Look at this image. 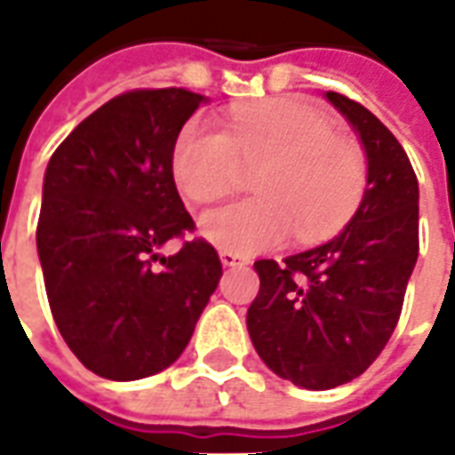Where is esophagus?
Segmentation results:
<instances>
[{
    "mask_svg": "<svg viewBox=\"0 0 455 455\" xmlns=\"http://www.w3.org/2000/svg\"><path fill=\"white\" fill-rule=\"evenodd\" d=\"M219 260L224 267H236V266H246V258L241 253H234V251H221L219 253Z\"/></svg>",
    "mask_w": 455,
    "mask_h": 455,
    "instance_id": "34e87169",
    "label": "esophagus"
}]
</instances>
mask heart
I'll list each match as a JSON object with an SVG mask.
<instances>
[{"mask_svg": "<svg viewBox=\"0 0 455 455\" xmlns=\"http://www.w3.org/2000/svg\"><path fill=\"white\" fill-rule=\"evenodd\" d=\"M258 170V197L207 209L199 236L234 253L285 243L297 228L305 243L339 234L361 207L368 185L365 153L336 133L329 116L305 104H275L234 114L227 131L192 119L172 150V178L189 202L224 197Z\"/></svg>", "mask_w": 455, "mask_h": 455, "instance_id": "1", "label": "heart"}]
</instances>
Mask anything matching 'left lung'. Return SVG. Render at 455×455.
Listing matches in <instances>:
<instances>
[{
	"label": "left lung",
	"mask_w": 455,
	"mask_h": 455,
	"mask_svg": "<svg viewBox=\"0 0 455 455\" xmlns=\"http://www.w3.org/2000/svg\"><path fill=\"white\" fill-rule=\"evenodd\" d=\"M326 100L348 119L368 158L361 207L339 236L283 263L256 260L260 277L246 326L270 371L329 390L368 371L400 319L419 256V185L407 153L363 104Z\"/></svg>",
	"instance_id": "left-lung-1"
}]
</instances>
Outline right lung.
I'll use <instances>...</instances> for the list:
<instances>
[{
  "instance_id": "obj_1",
  "label": "right lung",
  "mask_w": 455,
  "mask_h": 455,
  "mask_svg": "<svg viewBox=\"0 0 455 455\" xmlns=\"http://www.w3.org/2000/svg\"><path fill=\"white\" fill-rule=\"evenodd\" d=\"M207 97L182 87L119 94L77 124L48 160L36 246L48 305L70 351L107 380L178 361L221 277L172 178L185 121Z\"/></svg>"
}]
</instances>
